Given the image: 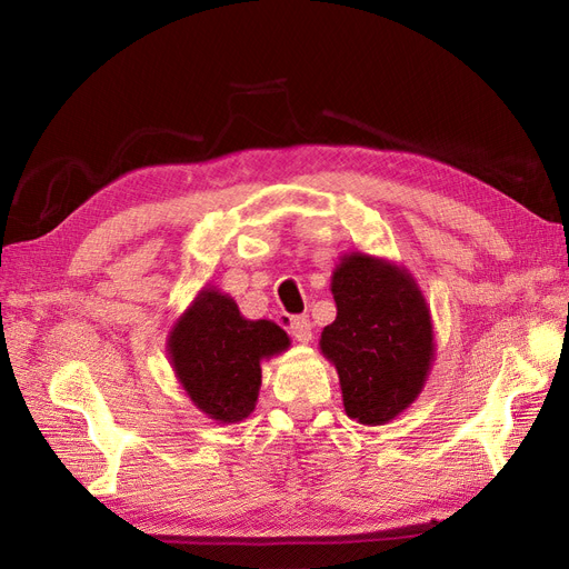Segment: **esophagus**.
<instances>
[{
  "label": "esophagus",
  "instance_id": "esophagus-1",
  "mask_svg": "<svg viewBox=\"0 0 569 569\" xmlns=\"http://www.w3.org/2000/svg\"><path fill=\"white\" fill-rule=\"evenodd\" d=\"M289 333L299 340V343H308L312 338V325L306 315L299 317H291V325H289Z\"/></svg>",
  "mask_w": 569,
  "mask_h": 569
}]
</instances>
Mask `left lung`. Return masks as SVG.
I'll return each instance as SVG.
<instances>
[{
  "instance_id": "obj_1",
  "label": "left lung",
  "mask_w": 569,
  "mask_h": 569,
  "mask_svg": "<svg viewBox=\"0 0 569 569\" xmlns=\"http://www.w3.org/2000/svg\"><path fill=\"white\" fill-rule=\"evenodd\" d=\"M336 320L320 338L333 363L346 413L385 425L411 406L435 361V327L411 272L395 261L350 252L331 276Z\"/></svg>"
}]
</instances>
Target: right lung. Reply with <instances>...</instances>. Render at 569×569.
Segmentation results:
<instances>
[{
    "mask_svg": "<svg viewBox=\"0 0 569 569\" xmlns=\"http://www.w3.org/2000/svg\"><path fill=\"white\" fill-rule=\"evenodd\" d=\"M289 346L276 322L244 320L229 293L208 284L172 325L168 357L198 411L219 425H233L254 411L261 361Z\"/></svg>",
    "mask_w": 569,
    "mask_h": 569,
    "instance_id": "add662e5",
    "label": "right lung"
}]
</instances>
